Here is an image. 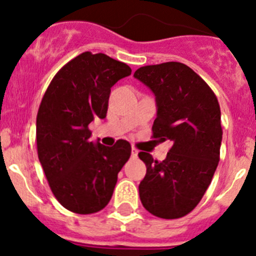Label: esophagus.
I'll return each mask as SVG.
<instances>
[{
	"label": "esophagus",
	"instance_id": "obj_1",
	"mask_svg": "<svg viewBox=\"0 0 256 256\" xmlns=\"http://www.w3.org/2000/svg\"><path fill=\"white\" fill-rule=\"evenodd\" d=\"M137 156H138V150L133 148H132V158H137Z\"/></svg>",
	"mask_w": 256,
	"mask_h": 256
}]
</instances>
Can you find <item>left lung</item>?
Here are the masks:
<instances>
[{
    "mask_svg": "<svg viewBox=\"0 0 256 256\" xmlns=\"http://www.w3.org/2000/svg\"><path fill=\"white\" fill-rule=\"evenodd\" d=\"M133 76L155 94L154 138L173 142L162 162L138 154L148 168L138 186L140 198L152 216L180 218L200 202L218 166L223 134L218 100L182 62L142 66Z\"/></svg>",
    "mask_w": 256,
    "mask_h": 256,
    "instance_id": "8db88e82",
    "label": "left lung"
}]
</instances>
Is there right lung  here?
I'll list each match as a JSON object with an SVG mask.
<instances>
[{
  "mask_svg": "<svg viewBox=\"0 0 256 256\" xmlns=\"http://www.w3.org/2000/svg\"><path fill=\"white\" fill-rule=\"evenodd\" d=\"M132 70L105 54L83 52L61 68L50 83L37 114L38 159L52 194L76 214L108 204L130 144L112 148L91 141L88 124L108 112L112 87Z\"/></svg>",
  "mask_w": 256,
  "mask_h": 256,
  "instance_id": "1",
  "label": "right lung"
}]
</instances>
